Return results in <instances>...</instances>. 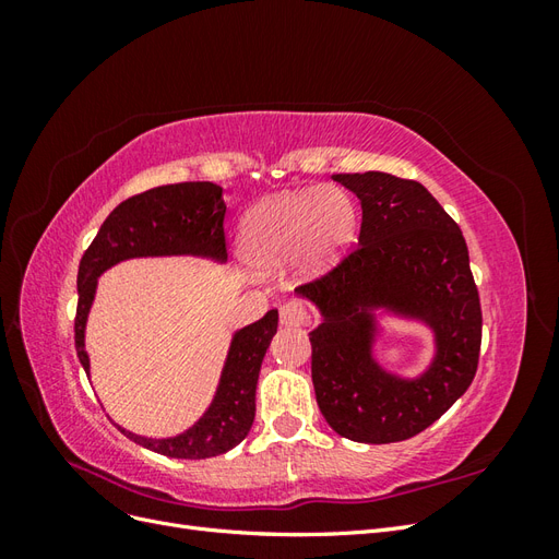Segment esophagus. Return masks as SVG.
Segmentation results:
<instances>
[{"instance_id":"obj_1","label":"esophagus","mask_w":559,"mask_h":559,"mask_svg":"<svg viewBox=\"0 0 559 559\" xmlns=\"http://www.w3.org/2000/svg\"><path fill=\"white\" fill-rule=\"evenodd\" d=\"M280 321L284 326H306L310 321V312L300 300H286L280 308Z\"/></svg>"}]
</instances>
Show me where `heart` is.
Returning <instances> with one entry per match:
<instances>
[{
	"mask_svg": "<svg viewBox=\"0 0 559 559\" xmlns=\"http://www.w3.org/2000/svg\"><path fill=\"white\" fill-rule=\"evenodd\" d=\"M359 214L354 200L335 186L282 193L261 202L242 228L249 261L275 270L300 253L310 270L335 263L357 238Z\"/></svg>",
	"mask_w": 559,
	"mask_h": 559,
	"instance_id": "1",
	"label": "heart"
}]
</instances>
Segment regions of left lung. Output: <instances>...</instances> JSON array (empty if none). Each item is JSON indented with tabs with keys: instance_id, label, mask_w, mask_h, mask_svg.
<instances>
[{
	"instance_id": "8db88e82",
	"label": "left lung",
	"mask_w": 559,
	"mask_h": 559,
	"mask_svg": "<svg viewBox=\"0 0 559 559\" xmlns=\"http://www.w3.org/2000/svg\"><path fill=\"white\" fill-rule=\"evenodd\" d=\"M361 200L359 245L329 273L298 286L324 321L310 333L319 411L357 443H399L431 427L478 370L483 312L468 249L454 218L413 179L386 173L333 175ZM427 320L437 359L401 381L369 357L370 309Z\"/></svg>"
}]
</instances>
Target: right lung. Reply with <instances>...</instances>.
<instances>
[{
  "instance_id": "right-lung-1",
  "label": "right lung",
  "mask_w": 559,
  "mask_h": 559,
  "mask_svg": "<svg viewBox=\"0 0 559 559\" xmlns=\"http://www.w3.org/2000/svg\"><path fill=\"white\" fill-rule=\"evenodd\" d=\"M226 205L222 189L212 181H183L158 186L123 200L97 230L95 240L83 253L76 275V317L74 343L83 370L88 373V354L83 349V331L97 277L118 261L138 257H170V253H198L224 261ZM277 310L265 312L235 333L228 359L210 411L195 425L175 438H144L121 429L130 441L175 460H207L224 454L245 441L257 415V382L265 349L277 333Z\"/></svg>"
}]
</instances>
